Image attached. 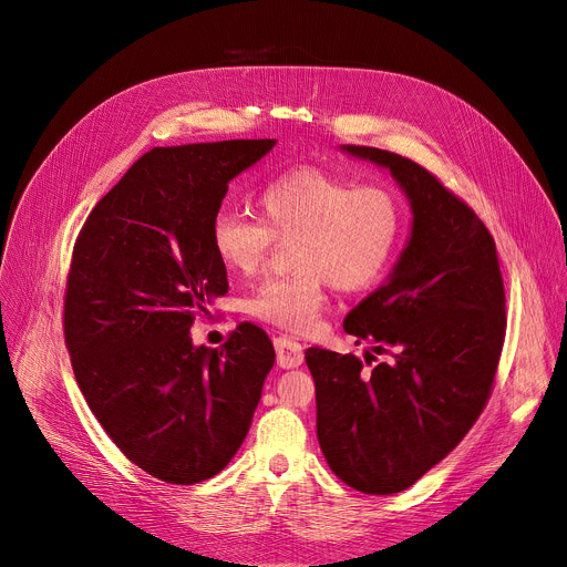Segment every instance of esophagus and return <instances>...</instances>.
<instances>
[{
    "instance_id": "esophagus-1",
    "label": "esophagus",
    "mask_w": 567,
    "mask_h": 567,
    "mask_svg": "<svg viewBox=\"0 0 567 567\" xmlns=\"http://www.w3.org/2000/svg\"><path fill=\"white\" fill-rule=\"evenodd\" d=\"M276 354H278V365L285 370L298 368L305 361L302 348L289 339H276Z\"/></svg>"
}]
</instances>
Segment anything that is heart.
<instances>
[{
    "label": "heart",
    "instance_id": "obj_1",
    "mask_svg": "<svg viewBox=\"0 0 567 567\" xmlns=\"http://www.w3.org/2000/svg\"><path fill=\"white\" fill-rule=\"evenodd\" d=\"M261 219L221 208L210 221V247L237 276L254 274L276 237L289 239L293 274L267 278L247 300L251 316L305 337L326 307V287L361 291L388 269L403 226L399 197L381 184L318 168H296L271 179L260 193Z\"/></svg>",
    "mask_w": 567,
    "mask_h": 567
}]
</instances>
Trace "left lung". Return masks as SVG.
I'll return each mask as SVG.
<instances>
[{"label":"left lung","mask_w":567,"mask_h":567,"mask_svg":"<svg viewBox=\"0 0 567 567\" xmlns=\"http://www.w3.org/2000/svg\"><path fill=\"white\" fill-rule=\"evenodd\" d=\"M341 150L390 171L413 213L385 282L343 320L357 346L392 359L368 372L354 354L309 348L305 361L330 468L357 492L388 496L442 462L480 417L505 341V287L492 233L426 168L379 147Z\"/></svg>","instance_id":"obj_1"}]
</instances>
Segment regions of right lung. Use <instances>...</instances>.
<instances>
[{"instance_id":"obj_1","label":"right lung","mask_w":567,"mask_h":567,"mask_svg":"<svg viewBox=\"0 0 567 567\" xmlns=\"http://www.w3.org/2000/svg\"><path fill=\"white\" fill-rule=\"evenodd\" d=\"M276 138L152 147L80 230L64 298V341L87 406L114 444L171 484L217 475L245 442L276 352L239 326L219 348L190 328L228 291L210 221L228 182Z\"/></svg>"}]
</instances>
